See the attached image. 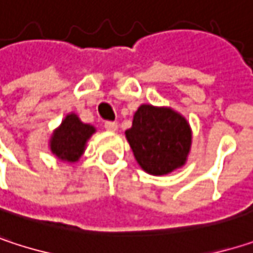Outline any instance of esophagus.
I'll use <instances>...</instances> for the list:
<instances>
[{
  "label": "esophagus",
  "mask_w": 253,
  "mask_h": 253,
  "mask_svg": "<svg viewBox=\"0 0 253 253\" xmlns=\"http://www.w3.org/2000/svg\"><path fill=\"white\" fill-rule=\"evenodd\" d=\"M105 130H108V131H116L117 130V123L116 122H105Z\"/></svg>",
  "instance_id": "obj_1"
}]
</instances>
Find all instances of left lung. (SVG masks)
Listing matches in <instances>:
<instances>
[{
    "instance_id": "obj_1",
    "label": "left lung",
    "mask_w": 253,
    "mask_h": 253,
    "mask_svg": "<svg viewBox=\"0 0 253 253\" xmlns=\"http://www.w3.org/2000/svg\"><path fill=\"white\" fill-rule=\"evenodd\" d=\"M137 164L152 176H164L184 166L192 130L186 119L169 107L140 105L126 130Z\"/></svg>"
}]
</instances>
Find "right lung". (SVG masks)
Masks as SVG:
<instances>
[{
    "label": "right lung",
    "instance_id": "right-lung-1",
    "mask_svg": "<svg viewBox=\"0 0 253 253\" xmlns=\"http://www.w3.org/2000/svg\"><path fill=\"white\" fill-rule=\"evenodd\" d=\"M93 133L95 127L82 123L76 114L72 113L52 133L49 140L51 152L63 161L76 163L84 152L87 139Z\"/></svg>",
    "mask_w": 253,
    "mask_h": 253
}]
</instances>
